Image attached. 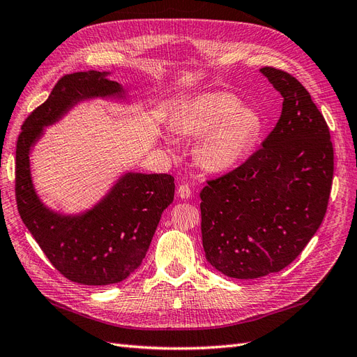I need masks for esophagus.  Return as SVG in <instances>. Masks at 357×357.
Here are the masks:
<instances>
[{
	"label": "esophagus",
	"instance_id": "34e87169",
	"mask_svg": "<svg viewBox=\"0 0 357 357\" xmlns=\"http://www.w3.org/2000/svg\"><path fill=\"white\" fill-rule=\"evenodd\" d=\"M177 195L181 199H189L192 197V189L188 185H180L177 189Z\"/></svg>",
	"mask_w": 357,
	"mask_h": 357
}]
</instances>
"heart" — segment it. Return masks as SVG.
<instances>
[{
    "label": "heart",
    "instance_id": "obj_1",
    "mask_svg": "<svg viewBox=\"0 0 357 357\" xmlns=\"http://www.w3.org/2000/svg\"><path fill=\"white\" fill-rule=\"evenodd\" d=\"M180 135L200 137L199 165L208 172H226L240 165L259 132V117L228 92L201 93L181 107L172 121Z\"/></svg>",
    "mask_w": 357,
    "mask_h": 357
}]
</instances>
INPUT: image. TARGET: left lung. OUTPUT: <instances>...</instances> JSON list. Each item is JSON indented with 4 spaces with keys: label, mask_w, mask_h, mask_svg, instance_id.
I'll return each instance as SVG.
<instances>
[{
    "label": "left lung",
    "mask_w": 357,
    "mask_h": 357,
    "mask_svg": "<svg viewBox=\"0 0 357 357\" xmlns=\"http://www.w3.org/2000/svg\"><path fill=\"white\" fill-rule=\"evenodd\" d=\"M261 73L283 96L282 116L257 152L199 193L205 257L241 280L295 261L325 218L333 177L329 128L308 91L286 71Z\"/></svg>",
    "instance_id": "obj_1"
}]
</instances>
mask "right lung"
Masks as SVG:
<instances>
[{"instance_id":"obj_1","label":"right lung","mask_w":357,"mask_h":357,"mask_svg":"<svg viewBox=\"0 0 357 357\" xmlns=\"http://www.w3.org/2000/svg\"><path fill=\"white\" fill-rule=\"evenodd\" d=\"M107 71L67 74L22 125L16 146V201L20 219L50 264L74 283H121L142 265L160 215L174 199L169 174L125 172L92 208L62 214L45 205L31 177L29 155L45 128L74 105L93 98L125 100L126 92Z\"/></svg>"}]
</instances>
